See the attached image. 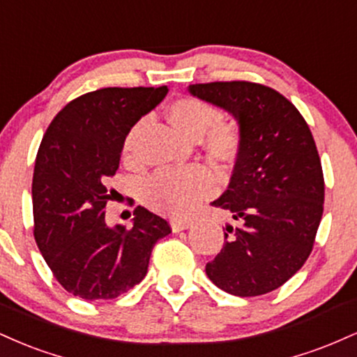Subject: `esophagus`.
Here are the masks:
<instances>
[{
	"instance_id": "esophagus-1",
	"label": "esophagus",
	"mask_w": 357,
	"mask_h": 357,
	"mask_svg": "<svg viewBox=\"0 0 357 357\" xmlns=\"http://www.w3.org/2000/svg\"><path fill=\"white\" fill-rule=\"evenodd\" d=\"M191 225H192L191 220H173L171 221V230H173L174 233H178V231L188 230Z\"/></svg>"
}]
</instances>
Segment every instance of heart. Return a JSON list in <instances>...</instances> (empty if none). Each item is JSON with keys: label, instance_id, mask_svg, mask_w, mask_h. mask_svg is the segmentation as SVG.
Wrapping results in <instances>:
<instances>
[{"label": "heart", "instance_id": "1", "mask_svg": "<svg viewBox=\"0 0 357 357\" xmlns=\"http://www.w3.org/2000/svg\"><path fill=\"white\" fill-rule=\"evenodd\" d=\"M171 122L190 137H202L206 151L221 161H228L238 154L241 129L235 121H223L218 105L199 97H179L167 107ZM139 121L126 136V147L132 146ZM215 190V173L210 166L195 162L183 167H159L141 184V198L147 206L162 215H188L203 198Z\"/></svg>", "mask_w": 357, "mask_h": 357}]
</instances>
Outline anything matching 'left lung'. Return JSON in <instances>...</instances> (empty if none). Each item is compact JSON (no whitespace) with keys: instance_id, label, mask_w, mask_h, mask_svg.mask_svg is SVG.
<instances>
[{"instance_id":"obj_1","label":"left lung","mask_w":357,"mask_h":357,"mask_svg":"<svg viewBox=\"0 0 357 357\" xmlns=\"http://www.w3.org/2000/svg\"><path fill=\"white\" fill-rule=\"evenodd\" d=\"M190 92L231 112L241 129L230 186L211 203L233 220L206 275L231 296H264L297 273L314 248L324 211L317 146L296 105L267 85L210 82Z\"/></svg>"}]
</instances>
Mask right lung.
Instances as JSON below:
<instances>
[{"mask_svg": "<svg viewBox=\"0 0 357 357\" xmlns=\"http://www.w3.org/2000/svg\"><path fill=\"white\" fill-rule=\"evenodd\" d=\"M167 87H107L84 93L53 117L36 154L33 235L53 277L85 301H110L147 273L169 223L137 206L130 228H109L105 206L127 132Z\"/></svg>", "mask_w": 357, "mask_h": 357, "instance_id": "add662e5", "label": "right lung"}]
</instances>
